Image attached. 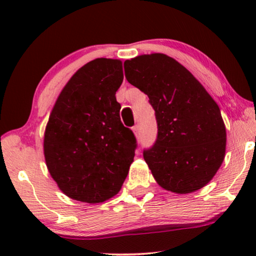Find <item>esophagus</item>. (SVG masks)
<instances>
[{"instance_id":"1","label":"esophagus","mask_w":256,"mask_h":256,"mask_svg":"<svg viewBox=\"0 0 256 256\" xmlns=\"http://www.w3.org/2000/svg\"><path fill=\"white\" fill-rule=\"evenodd\" d=\"M132 131H133L134 134H136V136H138V125H136V126H133V128H132Z\"/></svg>"}]
</instances>
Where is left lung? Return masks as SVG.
<instances>
[{
    "label": "left lung",
    "mask_w": 256,
    "mask_h": 256,
    "mask_svg": "<svg viewBox=\"0 0 256 256\" xmlns=\"http://www.w3.org/2000/svg\"><path fill=\"white\" fill-rule=\"evenodd\" d=\"M125 78L148 94L158 136L144 152L152 176L166 190L188 194L214 178L226 152L220 108L188 68L162 53L124 62Z\"/></svg>",
    "instance_id": "8db88e82"
}]
</instances>
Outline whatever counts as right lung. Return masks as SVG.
<instances>
[{
	"mask_svg": "<svg viewBox=\"0 0 256 256\" xmlns=\"http://www.w3.org/2000/svg\"><path fill=\"white\" fill-rule=\"evenodd\" d=\"M122 60L96 58L62 89L44 134L47 170L73 200L100 203L120 192L136 141L120 122L115 94L123 82Z\"/></svg>",
	"mask_w": 256,
	"mask_h": 256,
	"instance_id": "obj_1",
	"label": "right lung"
}]
</instances>
